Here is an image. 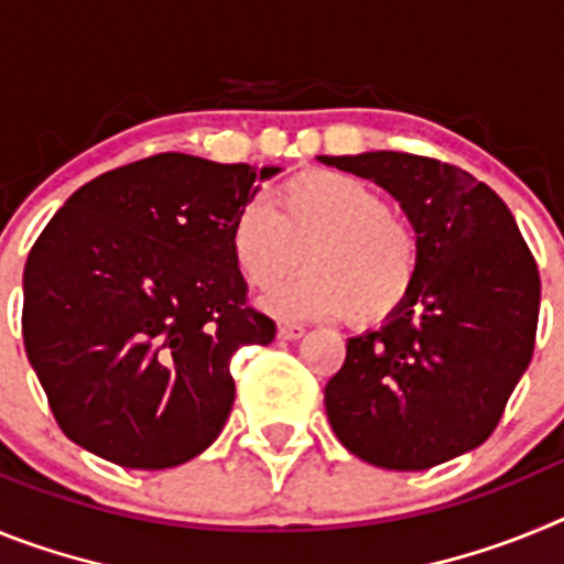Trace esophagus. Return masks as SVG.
Returning a JSON list of instances; mask_svg holds the SVG:
<instances>
[{
    "mask_svg": "<svg viewBox=\"0 0 564 564\" xmlns=\"http://www.w3.org/2000/svg\"><path fill=\"white\" fill-rule=\"evenodd\" d=\"M305 336V327L299 325H282L279 327V338H285V341H296V338Z\"/></svg>",
    "mask_w": 564,
    "mask_h": 564,
    "instance_id": "esophagus-1",
    "label": "esophagus"
}]
</instances>
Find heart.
<instances>
[{
    "label": "heart",
    "mask_w": 564,
    "mask_h": 564,
    "mask_svg": "<svg viewBox=\"0 0 564 564\" xmlns=\"http://www.w3.org/2000/svg\"><path fill=\"white\" fill-rule=\"evenodd\" d=\"M299 250L308 271L262 299V311L282 322L383 325L410 302L423 259L417 228L381 192L333 169L293 174L268 208L248 203L228 223V257L253 291L275 285Z\"/></svg>",
    "instance_id": "1"
}]
</instances>
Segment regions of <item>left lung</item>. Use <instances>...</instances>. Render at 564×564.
Masks as SVG:
<instances>
[{
    "label": "left lung",
    "mask_w": 564,
    "mask_h": 564,
    "mask_svg": "<svg viewBox=\"0 0 564 564\" xmlns=\"http://www.w3.org/2000/svg\"><path fill=\"white\" fill-rule=\"evenodd\" d=\"M378 183L421 237L410 302L347 341L325 406L344 449L423 471L497 430L534 356L540 271L506 203L452 163L410 152L322 158Z\"/></svg>",
    "instance_id": "1"
}]
</instances>
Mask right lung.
Returning <instances> with one entry per match:
<instances>
[{
	"mask_svg": "<svg viewBox=\"0 0 564 564\" xmlns=\"http://www.w3.org/2000/svg\"><path fill=\"white\" fill-rule=\"evenodd\" d=\"M248 163L163 152L78 188L24 265L22 336L64 435L123 468L208 449L234 403L231 356L271 344L228 257L257 194Z\"/></svg>",
	"mask_w": 564,
	"mask_h": 564,
	"instance_id": "right-lung-1",
	"label": "right lung"
}]
</instances>
